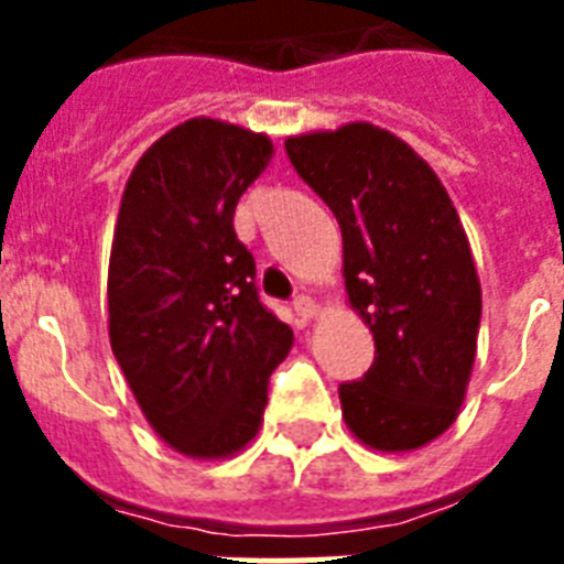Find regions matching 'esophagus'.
Segmentation results:
<instances>
[{"mask_svg":"<svg viewBox=\"0 0 564 564\" xmlns=\"http://www.w3.org/2000/svg\"><path fill=\"white\" fill-rule=\"evenodd\" d=\"M292 307H295V313H299L301 322H310V318L318 313V304L310 299V295H299V299L292 301Z\"/></svg>","mask_w":564,"mask_h":564,"instance_id":"34e87169","label":"esophagus"}]
</instances>
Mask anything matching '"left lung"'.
<instances>
[{
	"instance_id": "left-lung-1",
	"label": "left lung",
	"mask_w": 564,
	"mask_h": 564,
	"mask_svg": "<svg viewBox=\"0 0 564 564\" xmlns=\"http://www.w3.org/2000/svg\"><path fill=\"white\" fill-rule=\"evenodd\" d=\"M304 184L343 228L345 290L375 334V362L339 386L345 424L377 451L442 436L463 406L482 295L436 172L369 122L286 140Z\"/></svg>"
}]
</instances>
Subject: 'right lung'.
Here are the masks:
<instances>
[{
    "label": "right lung",
    "instance_id": "obj_1",
    "mask_svg": "<svg viewBox=\"0 0 564 564\" xmlns=\"http://www.w3.org/2000/svg\"><path fill=\"white\" fill-rule=\"evenodd\" d=\"M269 158V137L189 119L140 158L119 207L110 348L154 433L195 459L254 438L269 375L292 348L234 230L239 195Z\"/></svg>",
    "mask_w": 564,
    "mask_h": 564
}]
</instances>
